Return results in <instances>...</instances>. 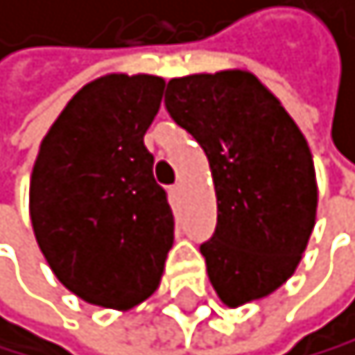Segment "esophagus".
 Segmentation results:
<instances>
[{"label":"esophagus","mask_w":355,"mask_h":355,"mask_svg":"<svg viewBox=\"0 0 355 355\" xmlns=\"http://www.w3.org/2000/svg\"><path fill=\"white\" fill-rule=\"evenodd\" d=\"M172 196H174V201H181V196H183V185L181 183H176V185H172Z\"/></svg>","instance_id":"obj_1"}]
</instances>
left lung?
Returning a JSON list of instances; mask_svg holds the SVG:
<instances>
[{
    "mask_svg": "<svg viewBox=\"0 0 355 355\" xmlns=\"http://www.w3.org/2000/svg\"><path fill=\"white\" fill-rule=\"evenodd\" d=\"M165 107L210 163L217 230L201 255L219 300L237 309L275 293L315 226L318 183L304 134L243 69L172 78Z\"/></svg>",
    "mask_w": 355,
    "mask_h": 355,
    "instance_id": "8db88e82",
    "label": "left lung"
}]
</instances>
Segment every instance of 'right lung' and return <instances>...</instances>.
Instances as JSON below:
<instances>
[{
	"instance_id": "obj_1",
	"label": "right lung",
	"mask_w": 355,
	"mask_h": 355,
	"mask_svg": "<svg viewBox=\"0 0 355 355\" xmlns=\"http://www.w3.org/2000/svg\"><path fill=\"white\" fill-rule=\"evenodd\" d=\"M165 80L107 73L67 103L42 138L28 212L53 275L89 304L129 311L161 284L174 214L143 143Z\"/></svg>"
}]
</instances>
